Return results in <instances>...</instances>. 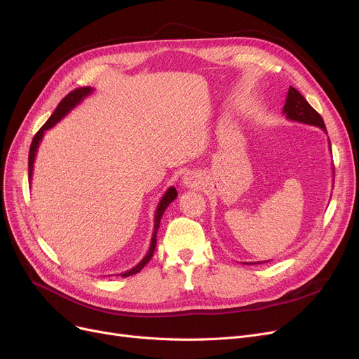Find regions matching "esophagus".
<instances>
[{
  "mask_svg": "<svg viewBox=\"0 0 359 359\" xmlns=\"http://www.w3.org/2000/svg\"><path fill=\"white\" fill-rule=\"evenodd\" d=\"M182 183H183L184 187H187V189H196V187H199L202 184V179L198 173L191 172V173L184 175Z\"/></svg>",
  "mask_w": 359,
  "mask_h": 359,
  "instance_id": "34e87169",
  "label": "esophagus"
}]
</instances>
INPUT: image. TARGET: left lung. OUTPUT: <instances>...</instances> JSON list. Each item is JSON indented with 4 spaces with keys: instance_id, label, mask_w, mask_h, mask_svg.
Returning <instances> with one entry per match:
<instances>
[{
    "instance_id": "obj_1",
    "label": "left lung",
    "mask_w": 359,
    "mask_h": 359,
    "mask_svg": "<svg viewBox=\"0 0 359 359\" xmlns=\"http://www.w3.org/2000/svg\"><path fill=\"white\" fill-rule=\"evenodd\" d=\"M282 113H284L287 119H290L292 122L317 126L320 129H323L327 134L323 118L318 115V113L310 106V103L304 99V96H301V93L298 90H295L294 87H290V90H288L285 106H284ZM329 147H330V141H329ZM330 153H332V148H330ZM265 262H269V260H265ZM257 263H260V262H256V263L249 262V263H244V265H257Z\"/></svg>"
}]
</instances>
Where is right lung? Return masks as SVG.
Here are the masks:
<instances>
[{"label": "right lung", "mask_w": 359, "mask_h": 359, "mask_svg": "<svg viewBox=\"0 0 359 359\" xmlns=\"http://www.w3.org/2000/svg\"><path fill=\"white\" fill-rule=\"evenodd\" d=\"M94 91L93 87H80V88H75L74 91H71L68 96H65L61 103L58 104V107L55 109V111L50 115V118L46 121V123L37 130V134L34 135L33 141H32V145H30V151H29V183H32V175H33V164H34V158H36V153H37V148H39L41 145V141L43 140V135L45 132L48 129H50L52 126H55L56 123H58L61 119H64L68 113L75 107L79 106L86 97H88L90 94ZM177 198V191L175 189L173 186H170L168 189L165 191V194L163 195V198L160 199L158 205H157V210H156V215H154V230H153V237H151V243H149V249L147 252V255L142 257V260L138 263L137 266H134L132 269L121 273V276L126 278V276H130L134 273H138L147 263L149 262V259L153 257L154 255V250H156V246H157V231L160 229V221H161V217L164 214V211L167 210V206L172 203L175 199Z\"/></svg>", "instance_id": "add662e5"}]
</instances>
